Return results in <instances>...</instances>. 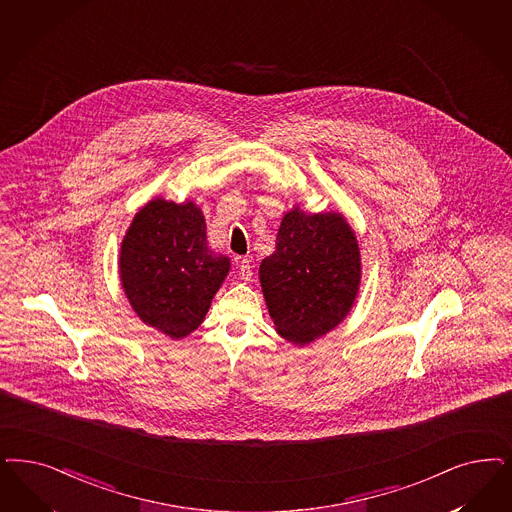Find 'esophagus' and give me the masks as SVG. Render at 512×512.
Wrapping results in <instances>:
<instances>
[{
    "mask_svg": "<svg viewBox=\"0 0 512 512\" xmlns=\"http://www.w3.org/2000/svg\"><path fill=\"white\" fill-rule=\"evenodd\" d=\"M238 270H240V280H242V282H249V280H251L253 272H251V261H249V259H240Z\"/></svg>",
    "mask_w": 512,
    "mask_h": 512,
    "instance_id": "esophagus-1",
    "label": "esophagus"
}]
</instances>
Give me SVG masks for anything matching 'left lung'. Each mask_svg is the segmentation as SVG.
Here are the masks:
<instances>
[{"mask_svg":"<svg viewBox=\"0 0 512 512\" xmlns=\"http://www.w3.org/2000/svg\"><path fill=\"white\" fill-rule=\"evenodd\" d=\"M355 230L340 212L283 215L276 249L259 266V280L276 333L306 346L350 314L361 285Z\"/></svg>","mask_w":512,"mask_h":512,"instance_id":"obj_1","label":"left lung"}]
</instances>
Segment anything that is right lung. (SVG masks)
I'll list each match as a JSON object with an SVG mask.
<instances>
[{
  "mask_svg": "<svg viewBox=\"0 0 512 512\" xmlns=\"http://www.w3.org/2000/svg\"><path fill=\"white\" fill-rule=\"evenodd\" d=\"M229 270V257L208 247L206 219L193 200H149L121 242L126 299L145 325L174 340L200 327Z\"/></svg>",
  "mask_w": 512,
  "mask_h": 512,
  "instance_id": "1",
  "label": "right lung"
}]
</instances>
